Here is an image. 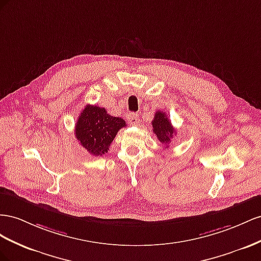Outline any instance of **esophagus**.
<instances>
[{
    "label": "esophagus",
    "mask_w": 261,
    "mask_h": 261,
    "mask_svg": "<svg viewBox=\"0 0 261 261\" xmlns=\"http://www.w3.org/2000/svg\"><path fill=\"white\" fill-rule=\"evenodd\" d=\"M126 119H128L129 123L132 124V125H136L137 123H139V116H138V114H135V113L128 114V117H126Z\"/></svg>",
    "instance_id": "obj_1"
}]
</instances>
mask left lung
<instances>
[{"instance_id": "1", "label": "left lung", "mask_w": 261, "mask_h": 261, "mask_svg": "<svg viewBox=\"0 0 261 261\" xmlns=\"http://www.w3.org/2000/svg\"><path fill=\"white\" fill-rule=\"evenodd\" d=\"M152 126L153 133H155V136L158 137V140L162 144H166L167 147L168 143L172 141L176 133V130L173 128L166 114L163 113V111H156L154 119L152 120Z\"/></svg>"}]
</instances>
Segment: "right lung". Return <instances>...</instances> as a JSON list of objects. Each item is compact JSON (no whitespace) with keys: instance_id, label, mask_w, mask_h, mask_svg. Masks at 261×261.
Segmentation results:
<instances>
[{"instance_id":"right-lung-1","label":"right lung","mask_w":261,"mask_h":261,"mask_svg":"<svg viewBox=\"0 0 261 261\" xmlns=\"http://www.w3.org/2000/svg\"><path fill=\"white\" fill-rule=\"evenodd\" d=\"M125 126V121L107 114L105 108L87 105L77 118L75 138L85 150L94 156L108 152L118 131Z\"/></svg>"}]
</instances>
